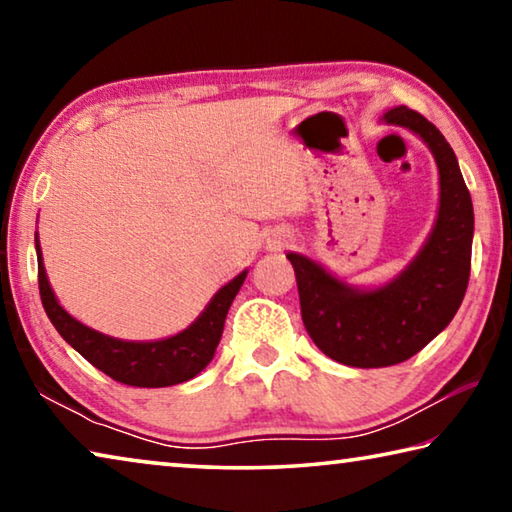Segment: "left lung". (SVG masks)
Here are the masks:
<instances>
[{
  "mask_svg": "<svg viewBox=\"0 0 512 512\" xmlns=\"http://www.w3.org/2000/svg\"><path fill=\"white\" fill-rule=\"evenodd\" d=\"M381 121L418 135L438 167V216L418 255L393 280L370 289L348 284L307 255H287L311 341L352 368L395 366L418 354L452 323L470 280L474 210L456 153L411 108H391Z\"/></svg>",
  "mask_w": 512,
  "mask_h": 512,
  "instance_id": "obj_1",
  "label": "left lung"
}]
</instances>
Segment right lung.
Wrapping results in <instances>:
<instances>
[{
  "label": "right lung",
  "instance_id": "obj_1",
  "mask_svg": "<svg viewBox=\"0 0 512 512\" xmlns=\"http://www.w3.org/2000/svg\"><path fill=\"white\" fill-rule=\"evenodd\" d=\"M36 253H38V284L40 298L51 325L58 334L72 345V348L88 359L94 368L106 372L108 377L128 386L140 388H162L183 384L196 377L207 363L214 359L216 345L221 341L225 316L232 300L244 284L248 271H241L228 284L214 293L207 307L201 311L192 325L183 332L167 336L158 341H124L115 336L101 334L97 329L83 325L72 314L60 307L49 277L42 264L40 239L36 232Z\"/></svg>",
  "mask_w": 512,
  "mask_h": 512
}]
</instances>
